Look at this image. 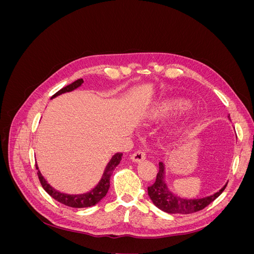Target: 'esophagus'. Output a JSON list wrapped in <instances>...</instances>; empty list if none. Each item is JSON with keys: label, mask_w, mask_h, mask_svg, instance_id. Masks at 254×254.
Masks as SVG:
<instances>
[{"label": "esophagus", "mask_w": 254, "mask_h": 254, "mask_svg": "<svg viewBox=\"0 0 254 254\" xmlns=\"http://www.w3.org/2000/svg\"><path fill=\"white\" fill-rule=\"evenodd\" d=\"M146 159V153L142 150H137L135 151L133 155L131 156V160L135 163H140L143 162V161Z\"/></svg>", "instance_id": "34e87169"}]
</instances>
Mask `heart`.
I'll list each match as a JSON object with an SVG mask.
<instances>
[{
	"label": "heart",
	"instance_id": "b5f03b06",
	"mask_svg": "<svg viewBox=\"0 0 254 254\" xmlns=\"http://www.w3.org/2000/svg\"><path fill=\"white\" fill-rule=\"evenodd\" d=\"M188 108V103L182 98H174V97H166L159 99L158 102L152 104L149 108L145 111L143 114V121L148 123H157L167 118L168 115L173 113L183 111ZM190 119L184 118L177 121L168 129V134L171 136L179 135L183 130H186L190 125Z\"/></svg>",
	"mask_w": 254,
	"mask_h": 254
}]
</instances>
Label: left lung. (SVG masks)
<instances>
[{"mask_svg":"<svg viewBox=\"0 0 254 254\" xmlns=\"http://www.w3.org/2000/svg\"><path fill=\"white\" fill-rule=\"evenodd\" d=\"M230 120V115H229ZM228 182L217 193L203 198H183L175 195L168 189L165 182V166L162 162L159 163V173L157 174L156 182L148 188V196L160 210L170 214H190L204 209L216 199L224 190Z\"/></svg>","mask_w":254,"mask_h":254,"instance_id":"8db88e82","label":"left lung"}]
</instances>
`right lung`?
<instances>
[{
    "label": "right lung",
    "instance_id": "right-lung-1",
    "mask_svg": "<svg viewBox=\"0 0 254 254\" xmlns=\"http://www.w3.org/2000/svg\"><path fill=\"white\" fill-rule=\"evenodd\" d=\"M82 82H83V80L81 78L77 79L76 81L72 82L71 84H68V86L59 90L57 93H55L52 96V98L79 88L82 84ZM122 157H123V153H121V152L115 153V155L109 161V163L107 164L102 179L99 180L97 186L93 190L88 191V193L78 194V195H70V194L60 193L59 190L51 187L48 183V181L44 179V177L41 175L37 164H36V168L38 170L37 174H38V177H39V180H40L42 188L51 197L55 199V200H57L58 202L63 203V204H65L67 206H71V207H88V206H93L96 203H98L107 195V193H108V190L110 188V177L112 175V172L114 168L120 164Z\"/></svg>",
    "mask_w": 254,
    "mask_h": 254
}]
</instances>
